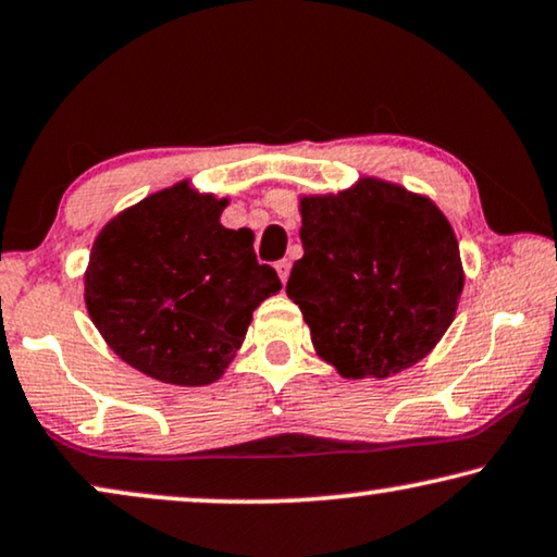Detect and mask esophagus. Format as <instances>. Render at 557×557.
<instances>
[{"mask_svg":"<svg viewBox=\"0 0 557 557\" xmlns=\"http://www.w3.org/2000/svg\"><path fill=\"white\" fill-rule=\"evenodd\" d=\"M275 270H277L280 280L287 282V277H289V260H280V262L275 264Z\"/></svg>","mask_w":557,"mask_h":557,"instance_id":"obj_1","label":"esophagus"}]
</instances>
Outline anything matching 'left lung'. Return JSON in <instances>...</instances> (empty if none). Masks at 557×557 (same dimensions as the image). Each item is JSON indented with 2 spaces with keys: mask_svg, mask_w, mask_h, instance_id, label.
Segmentation results:
<instances>
[{
  "mask_svg": "<svg viewBox=\"0 0 557 557\" xmlns=\"http://www.w3.org/2000/svg\"><path fill=\"white\" fill-rule=\"evenodd\" d=\"M305 255L287 295L318 356L343 379H388L432 354L457 312L465 270L451 224L404 186L360 178L300 199Z\"/></svg>",
  "mask_w": 557,
  "mask_h": 557,
  "instance_id": "left-lung-1",
  "label": "left lung"
}]
</instances>
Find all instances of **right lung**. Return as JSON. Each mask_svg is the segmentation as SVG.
Wrapping results in <instances>:
<instances>
[{"label":"right lung","mask_w":557,"mask_h":557,"mask_svg":"<svg viewBox=\"0 0 557 557\" xmlns=\"http://www.w3.org/2000/svg\"><path fill=\"white\" fill-rule=\"evenodd\" d=\"M226 199L182 182L121 211L98 234L85 305L108 346L140 373L207 386L226 371L252 312L282 289L255 234L219 222Z\"/></svg>","instance_id":"obj_1"}]
</instances>
